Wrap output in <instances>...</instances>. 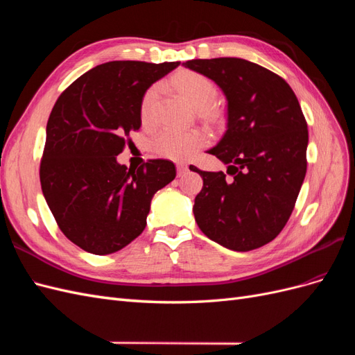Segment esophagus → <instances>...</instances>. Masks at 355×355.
I'll return each mask as SVG.
<instances>
[{"instance_id":"obj_1","label":"esophagus","mask_w":355,"mask_h":355,"mask_svg":"<svg viewBox=\"0 0 355 355\" xmlns=\"http://www.w3.org/2000/svg\"><path fill=\"white\" fill-rule=\"evenodd\" d=\"M176 168H178V176H184V175L187 173L188 166L184 164V163H179V164L176 166Z\"/></svg>"}]
</instances>
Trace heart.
Returning <instances> with one entry per match:
<instances>
[{
	"label": "heart",
	"mask_w": 355,
	"mask_h": 355,
	"mask_svg": "<svg viewBox=\"0 0 355 355\" xmlns=\"http://www.w3.org/2000/svg\"><path fill=\"white\" fill-rule=\"evenodd\" d=\"M176 90L184 98L202 112L210 114V106L216 101V87L204 77L202 73L187 71L173 78ZM161 93V84L155 83L149 87L141 102V118L144 123L154 120L155 105ZM207 145V136L200 130H180V128L167 127L161 130L153 141L154 151L168 159L185 161L194 157L200 149Z\"/></svg>",
	"instance_id": "obj_1"
}]
</instances>
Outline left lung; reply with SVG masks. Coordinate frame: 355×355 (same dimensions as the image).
I'll return each instance as SVG.
<instances>
[{"mask_svg":"<svg viewBox=\"0 0 355 355\" xmlns=\"http://www.w3.org/2000/svg\"><path fill=\"white\" fill-rule=\"evenodd\" d=\"M216 83L228 101V128L209 154L228 164L204 171L194 214L213 241L249 252L272 241L295 209L306 173L308 125L292 87L272 71L239 58L184 63Z\"/></svg>","mask_w":355,"mask_h":355,"instance_id":"1","label":"left lung"}]
</instances>
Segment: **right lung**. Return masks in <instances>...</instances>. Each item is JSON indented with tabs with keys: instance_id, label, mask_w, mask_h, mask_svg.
<instances>
[{
	"instance_id": "right-lung-1",
	"label": "right lung",
	"mask_w": 355,
	"mask_h": 355,
	"mask_svg": "<svg viewBox=\"0 0 355 355\" xmlns=\"http://www.w3.org/2000/svg\"><path fill=\"white\" fill-rule=\"evenodd\" d=\"M179 63H102L75 80L53 106L41 189L58 227L80 249L110 254L130 244L146 227L155 192L175 179L168 159H148L133 170L118 164L116 155L141 128L149 85Z\"/></svg>"
}]
</instances>
